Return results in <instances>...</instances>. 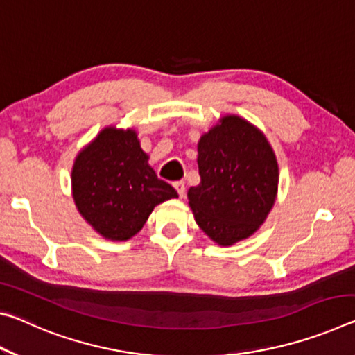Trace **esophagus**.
<instances>
[{"label": "esophagus", "instance_id": "obj_1", "mask_svg": "<svg viewBox=\"0 0 355 355\" xmlns=\"http://www.w3.org/2000/svg\"><path fill=\"white\" fill-rule=\"evenodd\" d=\"M173 188L177 189V193H178L180 198H183L184 193H187V188H184V183L183 182H175V183H173Z\"/></svg>", "mask_w": 355, "mask_h": 355}]
</instances>
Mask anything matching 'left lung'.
I'll list each match as a JSON object with an SVG mask.
<instances>
[{
    "mask_svg": "<svg viewBox=\"0 0 355 355\" xmlns=\"http://www.w3.org/2000/svg\"><path fill=\"white\" fill-rule=\"evenodd\" d=\"M198 164L200 183L188 191L196 223L221 246L248 239L277 199L278 162L267 137L226 115L200 137Z\"/></svg>",
    "mask_w": 355,
    "mask_h": 355,
    "instance_id": "1",
    "label": "left lung"
}]
</instances>
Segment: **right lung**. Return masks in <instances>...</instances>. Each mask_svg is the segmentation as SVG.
<instances>
[{
  "instance_id": "add662e5",
  "label": "right lung",
  "mask_w": 355,
  "mask_h": 355,
  "mask_svg": "<svg viewBox=\"0 0 355 355\" xmlns=\"http://www.w3.org/2000/svg\"><path fill=\"white\" fill-rule=\"evenodd\" d=\"M72 196L89 226L114 241L131 239L156 205L178 198L171 184L156 177L137 132L114 126L104 128L77 155Z\"/></svg>"
}]
</instances>
